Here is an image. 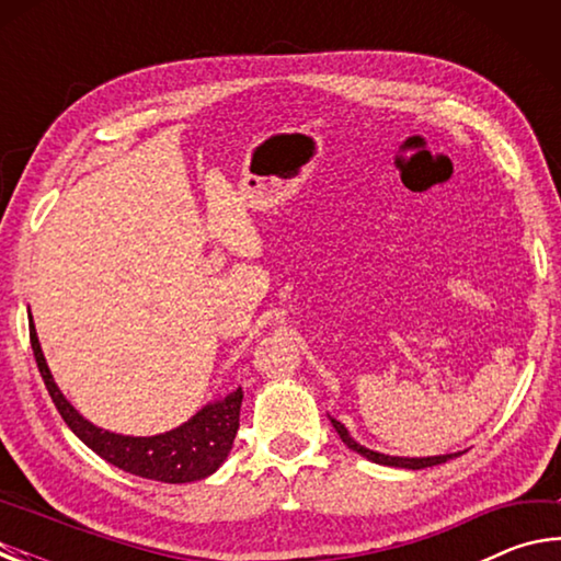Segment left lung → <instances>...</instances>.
I'll return each mask as SVG.
<instances>
[{
  "mask_svg": "<svg viewBox=\"0 0 561 561\" xmlns=\"http://www.w3.org/2000/svg\"><path fill=\"white\" fill-rule=\"evenodd\" d=\"M331 417V415H329ZM331 425H334L339 438L346 443V448H351L358 455H364L366 460H371L376 465H388V468H405V470H423V468H433V465H440V462H448L453 458H458L462 453H448V455H428V458H401V455H386V453H378L366 448V445H360L356 438H351V433L344 423H339L336 417H331Z\"/></svg>",
  "mask_w": 561,
  "mask_h": 561,
  "instance_id": "8db88e82",
  "label": "left lung"
}]
</instances>
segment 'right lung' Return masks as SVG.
<instances>
[{
    "label": "right lung",
    "mask_w": 561,
    "mask_h": 561,
    "mask_svg": "<svg viewBox=\"0 0 561 561\" xmlns=\"http://www.w3.org/2000/svg\"><path fill=\"white\" fill-rule=\"evenodd\" d=\"M30 339L34 348L36 366L44 378L46 391H49L56 411L61 413L64 423L69 425L73 435L83 440L89 448L101 455L103 460L116 465L130 474L160 482H195L205 480L227 460L232 450L237 428H240V405H242V388L225 398L205 403L195 415H190L178 428L158 433V435H123L93 425L89 417H83L71 405L69 398L56 386L54 376L46 364L44 351L36 336V327L30 319Z\"/></svg>",
    "instance_id": "obj_1"
}]
</instances>
